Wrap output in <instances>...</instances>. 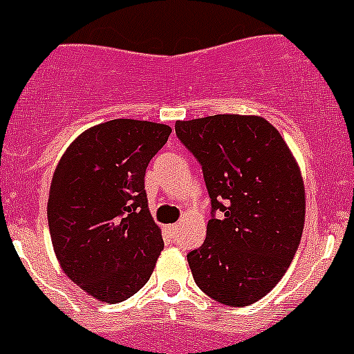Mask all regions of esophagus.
Returning <instances> with one entry per match:
<instances>
[{
	"mask_svg": "<svg viewBox=\"0 0 354 354\" xmlns=\"http://www.w3.org/2000/svg\"><path fill=\"white\" fill-rule=\"evenodd\" d=\"M166 230H167V233H169L171 236L176 235V232H178V225H169V226H167Z\"/></svg>",
	"mask_w": 354,
	"mask_h": 354,
	"instance_id": "1",
	"label": "esophagus"
}]
</instances>
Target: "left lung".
Listing matches in <instances>:
<instances>
[{
  "label": "left lung",
  "instance_id": "8db88e82",
  "mask_svg": "<svg viewBox=\"0 0 354 354\" xmlns=\"http://www.w3.org/2000/svg\"><path fill=\"white\" fill-rule=\"evenodd\" d=\"M174 129L201 164L211 198L204 243L187 254L195 283L218 303L249 306L286 275L299 247V167L280 133L257 115H209Z\"/></svg>",
  "mask_w": 354,
  "mask_h": 354
}]
</instances>
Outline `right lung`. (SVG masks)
Instances as JSON below:
<instances>
[{
  "instance_id": "right-lung-1",
  "label": "right lung",
  "mask_w": 354,
  "mask_h": 354,
  "mask_svg": "<svg viewBox=\"0 0 354 354\" xmlns=\"http://www.w3.org/2000/svg\"><path fill=\"white\" fill-rule=\"evenodd\" d=\"M171 128L114 119L74 140L55 169L48 226L62 270L109 304L138 292L164 249L149 211L145 171Z\"/></svg>"
}]
</instances>
